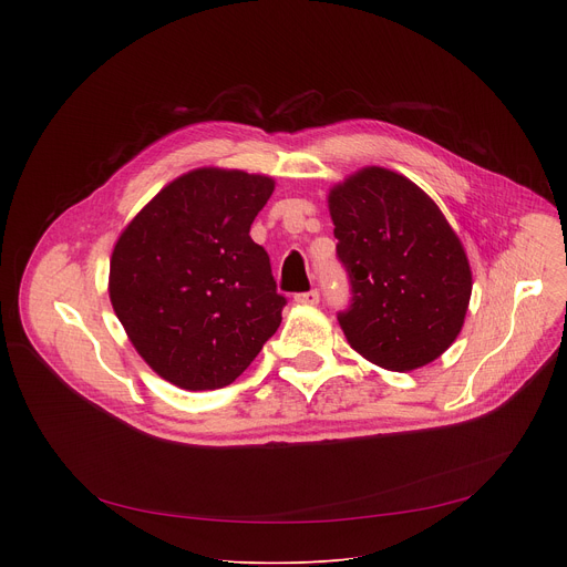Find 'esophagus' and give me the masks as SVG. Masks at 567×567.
<instances>
[{
	"mask_svg": "<svg viewBox=\"0 0 567 567\" xmlns=\"http://www.w3.org/2000/svg\"><path fill=\"white\" fill-rule=\"evenodd\" d=\"M293 300H296V302H300V305H316V302L320 300V293H318V289H309V291L296 293V296H293Z\"/></svg>",
	"mask_w": 567,
	"mask_h": 567,
	"instance_id": "esophagus-1",
	"label": "esophagus"
}]
</instances>
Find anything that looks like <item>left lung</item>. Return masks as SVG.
Wrapping results in <instances>:
<instances>
[{
	"mask_svg": "<svg viewBox=\"0 0 567 567\" xmlns=\"http://www.w3.org/2000/svg\"><path fill=\"white\" fill-rule=\"evenodd\" d=\"M337 258L350 282L339 322L368 361L406 372L460 334L471 269L457 235L413 182L365 168L330 193Z\"/></svg>",
	"mask_w": 567,
	"mask_h": 567,
	"instance_id": "obj_1",
	"label": "left lung"
}]
</instances>
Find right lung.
<instances>
[{
	"instance_id": "obj_1",
	"label": "right lung",
	"mask_w": 567,
	"mask_h": 567,
	"mask_svg": "<svg viewBox=\"0 0 567 567\" xmlns=\"http://www.w3.org/2000/svg\"><path fill=\"white\" fill-rule=\"evenodd\" d=\"M274 179L193 171L121 233L110 298L136 352L171 383H233L276 334L287 298L249 230Z\"/></svg>"
}]
</instances>
